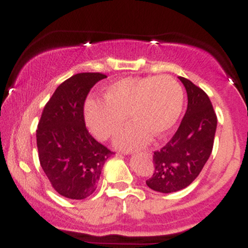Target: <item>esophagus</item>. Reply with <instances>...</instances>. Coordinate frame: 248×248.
<instances>
[{
    "instance_id": "obj_1",
    "label": "esophagus",
    "mask_w": 248,
    "mask_h": 248,
    "mask_svg": "<svg viewBox=\"0 0 248 248\" xmlns=\"http://www.w3.org/2000/svg\"><path fill=\"white\" fill-rule=\"evenodd\" d=\"M144 154H146V155H150V154H148V153H144Z\"/></svg>"
}]
</instances>
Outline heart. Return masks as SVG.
Masks as SVG:
<instances>
[{
  "mask_svg": "<svg viewBox=\"0 0 248 248\" xmlns=\"http://www.w3.org/2000/svg\"><path fill=\"white\" fill-rule=\"evenodd\" d=\"M184 93L168 76L119 79L106 88L104 99H90L85 120L96 138L106 140L120 129L129 114L134 124L116 135L115 146L138 149L154 138L166 136L183 110Z\"/></svg>",
  "mask_w": 248,
  "mask_h": 248,
  "instance_id": "1",
  "label": "heart"
}]
</instances>
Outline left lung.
Returning a JSON list of instances; mask_svg holds the SVG:
<instances>
[{
	"instance_id": "8db88e82",
	"label": "left lung",
	"mask_w": 248,
	"mask_h": 248,
	"mask_svg": "<svg viewBox=\"0 0 248 248\" xmlns=\"http://www.w3.org/2000/svg\"><path fill=\"white\" fill-rule=\"evenodd\" d=\"M187 94V108L177 132L154 153V173L146 184L154 191L171 193L195 181L211 155L217 116L209 96L189 79L179 77Z\"/></svg>"
}]
</instances>
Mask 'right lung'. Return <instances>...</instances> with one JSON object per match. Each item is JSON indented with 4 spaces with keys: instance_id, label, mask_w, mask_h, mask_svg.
Returning a JSON list of instances; mask_svg holds the SVG:
<instances>
[{
    "instance_id": "right-lung-1",
    "label": "right lung",
    "mask_w": 248,
    "mask_h": 248,
    "mask_svg": "<svg viewBox=\"0 0 248 248\" xmlns=\"http://www.w3.org/2000/svg\"><path fill=\"white\" fill-rule=\"evenodd\" d=\"M102 73H78L57 87L45 105L37 129L39 162L53 189L70 199L95 191L112 152L88 133L84 102Z\"/></svg>"
}]
</instances>
